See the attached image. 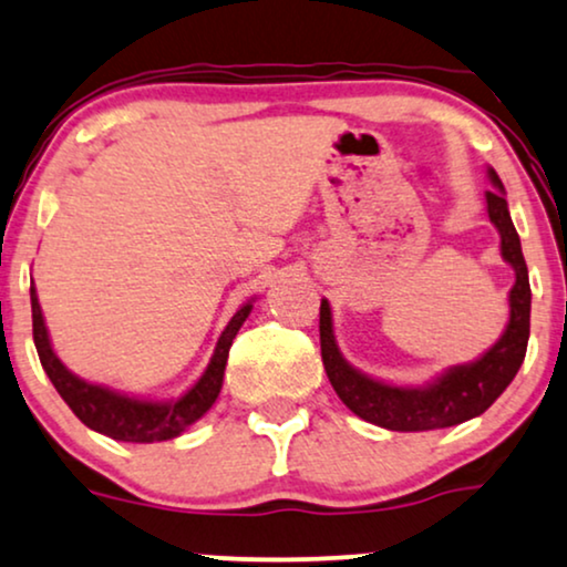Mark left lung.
<instances>
[{
    "instance_id": "left-lung-1",
    "label": "left lung",
    "mask_w": 567,
    "mask_h": 567,
    "mask_svg": "<svg viewBox=\"0 0 567 567\" xmlns=\"http://www.w3.org/2000/svg\"><path fill=\"white\" fill-rule=\"evenodd\" d=\"M489 181L497 190H486V212L503 238L499 248H503V259L515 269V285L511 290V321H507L505 334L478 361L453 367L429 386H392L377 382L355 371L340 355L332 332V311L327 300H321L319 337L324 371L342 403L369 424L390 429V432H429V429L463 424L474 415H482L518 374L526 358L528 332H532V285H528L520 238L503 196V181L494 169H489Z\"/></svg>"
}]
</instances>
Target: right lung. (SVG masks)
Returning a JSON list of instances; mask_svg holds the SVG:
<instances>
[{
    "mask_svg": "<svg viewBox=\"0 0 567 567\" xmlns=\"http://www.w3.org/2000/svg\"><path fill=\"white\" fill-rule=\"evenodd\" d=\"M250 308L254 306L246 303L230 319V324L225 327V332L219 337L217 350H214L204 377H200L181 400H175V403H148V400L117 395V392L89 384L83 382V379H78L75 374H70V371L62 367L60 358L54 355L44 317H41L39 296H35V290L31 288L33 342L35 350H39V361L41 367H44L47 377L52 379L54 390L60 392L64 403L70 405V411H73L85 426L120 442L175 440L177 434H183L185 429L196 424L200 415L209 411L221 390L230 346L235 334H238V329L243 327V321L248 319Z\"/></svg>",
    "mask_w": 567,
    "mask_h": 567,
    "instance_id": "obj_1",
    "label": "right lung"
}]
</instances>
